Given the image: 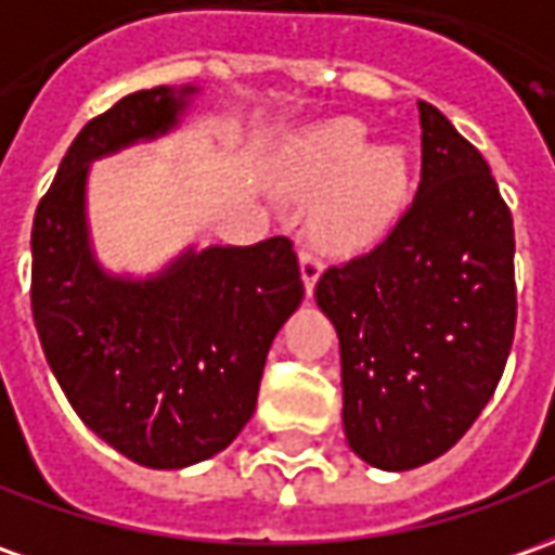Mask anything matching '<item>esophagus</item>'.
I'll use <instances>...</instances> for the list:
<instances>
[{
  "instance_id": "obj_1",
  "label": "esophagus",
  "mask_w": 555,
  "mask_h": 555,
  "mask_svg": "<svg viewBox=\"0 0 555 555\" xmlns=\"http://www.w3.org/2000/svg\"><path fill=\"white\" fill-rule=\"evenodd\" d=\"M301 281H305V293L311 296L314 293L317 281H320V274H323V262H320V256L311 250V247H301Z\"/></svg>"
}]
</instances>
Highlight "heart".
I'll return each mask as SVG.
<instances>
[{
	"mask_svg": "<svg viewBox=\"0 0 555 555\" xmlns=\"http://www.w3.org/2000/svg\"><path fill=\"white\" fill-rule=\"evenodd\" d=\"M284 178L293 193L314 198L311 238L332 254L365 250L399 220L411 193V163L399 144H369V126L338 117L308 126L289 141Z\"/></svg>",
	"mask_w": 555,
	"mask_h": 555,
	"instance_id": "heart-1",
	"label": "heart"
}]
</instances>
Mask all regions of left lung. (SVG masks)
<instances>
[{
  "label": "left lung",
  "mask_w": 555,
  "mask_h": 555,
  "mask_svg": "<svg viewBox=\"0 0 555 555\" xmlns=\"http://www.w3.org/2000/svg\"><path fill=\"white\" fill-rule=\"evenodd\" d=\"M423 171L387 241L317 281L341 347L344 435L380 472L438 460L472 429L514 344V220L487 159L416 102Z\"/></svg>",
  "instance_id": "left-lung-1"
}]
</instances>
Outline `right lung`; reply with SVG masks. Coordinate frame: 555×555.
Listing matches in <instances>:
<instances>
[{"mask_svg": "<svg viewBox=\"0 0 555 555\" xmlns=\"http://www.w3.org/2000/svg\"><path fill=\"white\" fill-rule=\"evenodd\" d=\"M198 87L124 95L83 126L33 223V317L56 384L105 444L144 468H186L227 450L256 411L266 357L301 305L284 235L250 247L193 244L154 274L95 256L90 166L175 132Z\"/></svg>", "mask_w": 555, "mask_h": 555, "instance_id": "1", "label": "right lung"}]
</instances>
